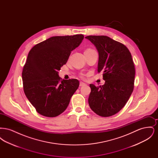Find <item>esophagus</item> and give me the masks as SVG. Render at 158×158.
Here are the masks:
<instances>
[{
    "label": "esophagus",
    "instance_id": "34e87169",
    "mask_svg": "<svg viewBox=\"0 0 158 158\" xmlns=\"http://www.w3.org/2000/svg\"><path fill=\"white\" fill-rule=\"evenodd\" d=\"M79 85H80V86H85V85H86V83H85L82 82H80V84H79Z\"/></svg>",
    "mask_w": 158,
    "mask_h": 158
}]
</instances>
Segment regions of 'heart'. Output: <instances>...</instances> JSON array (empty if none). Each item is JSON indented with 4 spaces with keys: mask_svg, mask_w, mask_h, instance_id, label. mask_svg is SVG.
<instances>
[{
    "mask_svg": "<svg viewBox=\"0 0 158 158\" xmlns=\"http://www.w3.org/2000/svg\"><path fill=\"white\" fill-rule=\"evenodd\" d=\"M88 50H92V49H88Z\"/></svg>",
    "mask_w": 158,
    "mask_h": 158,
    "instance_id": "obj_1",
    "label": "heart"
}]
</instances>
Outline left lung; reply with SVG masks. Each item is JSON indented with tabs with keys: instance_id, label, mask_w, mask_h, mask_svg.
<instances>
[{
	"instance_id": "obj_1",
	"label": "left lung",
	"mask_w": 158,
	"mask_h": 158,
	"mask_svg": "<svg viewBox=\"0 0 158 158\" xmlns=\"http://www.w3.org/2000/svg\"><path fill=\"white\" fill-rule=\"evenodd\" d=\"M85 38L95 46L98 54V72H103L105 84H90L88 102L91 110L101 117H110L124 106L134 88L135 69L131 54L120 43L105 35Z\"/></svg>"
}]
</instances>
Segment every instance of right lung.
<instances>
[{"mask_svg":"<svg viewBox=\"0 0 158 158\" xmlns=\"http://www.w3.org/2000/svg\"><path fill=\"white\" fill-rule=\"evenodd\" d=\"M83 38L82 34L55 36L31 49L23 69V87L27 98L41 115L48 117L60 115L77 89L78 80H61L58 71Z\"/></svg>","mask_w":158,"mask_h":158,"instance_id":"add662e5","label":"right lung"}]
</instances>
